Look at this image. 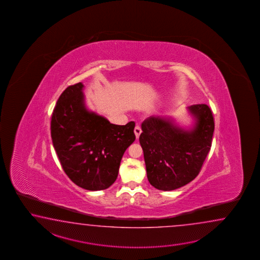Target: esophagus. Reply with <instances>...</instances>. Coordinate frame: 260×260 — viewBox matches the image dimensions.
Listing matches in <instances>:
<instances>
[{
	"label": "esophagus",
	"instance_id": "1",
	"mask_svg": "<svg viewBox=\"0 0 260 260\" xmlns=\"http://www.w3.org/2000/svg\"><path fill=\"white\" fill-rule=\"evenodd\" d=\"M141 133H142V129L140 127V125L137 124L136 127H135V135H136V138H139V136H140Z\"/></svg>",
	"mask_w": 260,
	"mask_h": 260
}]
</instances>
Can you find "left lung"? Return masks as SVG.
<instances>
[{"mask_svg":"<svg viewBox=\"0 0 260 260\" xmlns=\"http://www.w3.org/2000/svg\"><path fill=\"white\" fill-rule=\"evenodd\" d=\"M188 110L197 119L192 131L160 117H149L142 123L139 142L147 177L160 190H173L192 181L210 150L215 129L213 112L205 104L190 106Z\"/></svg>","mask_w":260,"mask_h":260,"instance_id":"8db88e82","label":"left lung"}]
</instances>
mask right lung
<instances>
[{
  "instance_id": "right-lung-1",
  "label": "right lung",
  "mask_w": 260,
  "mask_h": 260,
  "mask_svg": "<svg viewBox=\"0 0 260 260\" xmlns=\"http://www.w3.org/2000/svg\"><path fill=\"white\" fill-rule=\"evenodd\" d=\"M83 83L68 86L51 118V138L61 166L72 182L101 190L115 182L122 155L135 141V122L112 124L86 111Z\"/></svg>"
}]
</instances>
